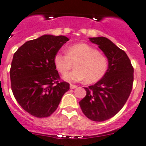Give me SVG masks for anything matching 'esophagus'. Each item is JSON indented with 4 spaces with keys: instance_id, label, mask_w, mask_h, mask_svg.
<instances>
[{
    "instance_id": "esophagus-1",
    "label": "esophagus",
    "mask_w": 146,
    "mask_h": 146,
    "mask_svg": "<svg viewBox=\"0 0 146 146\" xmlns=\"http://www.w3.org/2000/svg\"><path fill=\"white\" fill-rule=\"evenodd\" d=\"M78 87L77 85H74V84H70V88L71 89H75L76 87Z\"/></svg>"
}]
</instances>
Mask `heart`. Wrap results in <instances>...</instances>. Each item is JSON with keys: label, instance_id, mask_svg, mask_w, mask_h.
I'll use <instances>...</instances> for the list:
<instances>
[{"label": "heart", "instance_id": "heart-1", "mask_svg": "<svg viewBox=\"0 0 146 146\" xmlns=\"http://www.w3.org/2000/svg\"><path fill=\"white\" fill-rule=\"evenodd\" d=\"M54 65L62 75H66L76 64V69L64 77L68 82H79L85 80L87 84L99 81L108 69V61L103 53L89 44L81 43L72 45L66 53L58 52L53 58Z\"/></svg>", "mask_w": 146, "mask_h": 146}]
</instances>
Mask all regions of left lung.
<instances>
[{"label": "left lung", "instance_id": "obj_1", "mask_svg": "<svg viewBox=\"0 0 146 146\" xmlns=\"http://www.w3.org/2000/svg\"><path fill=\"white\" fill-rule=\"evenodd\" d=\"M90 40L108 58V68L101 80L84 87L87 94L79 105L86 117L100 122L114 117L127 101L133 88V67L125 52L108 38L98 37Z\"/></svg>", "mask_w": 146, "mask_h": 146}]
</instances>
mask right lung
I'll use <instances>...</instances> for the list:
<instances>
[{
	"mask_svg": "<svg viewBox=\"0 0 146 146\" xmlns=\"http://www.w3.org/2000/svg\"><path fill=\"white\" fill-rule=\"evenodd\" d=\"M68 40L65 36L45 35L25 42L14 53L11 89L19 106L35 117L50 116L69 90L53 62L55 54Z\"/></svg>",
	"mask_w": 146,
	"mask_h": 146,
	"instance_id": "add662e5",
	"label": "right lung"
}]
</instances>
